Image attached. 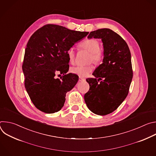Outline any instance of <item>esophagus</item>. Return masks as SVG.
<instances>
[{"instance_id":"34e87169","label":"esophagus","mask_w":156,"mask_h":156,"mask_svg":"<svg viewBox=\"0 0 156 156\" xmlns=\"http://www.w3.org/2000/svg\"><path fill=\"white\" fill-rule=\"evenodd\" d=\"M85 81V79L82 78V77H80L79 78V81Z\"/></svg>"}]
</instances>
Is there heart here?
I'll return each instance as SVG.
<instances>
[{"instance_id":"1","label":"heart","mask_w":156,"mask_h":156,"mask_svg":"<svg viewBox=\"0 0 156 156\" xmlns=\"http://www.w3.org/2000/svg\"><path fill=\"white\" fill-rule=\"evenodd\" d=\"M80 46L91 53V60L96 63H99L102 60L103 55L101 51L99 50V43L94 39H86L81 44ZM67 55L71 63H73L75 58V52L73 48H70L67 51ZM93 69L92 65L76 66L72 67L70 72L81 77H85L90 74Z\"/></svg>"}]
</instances>
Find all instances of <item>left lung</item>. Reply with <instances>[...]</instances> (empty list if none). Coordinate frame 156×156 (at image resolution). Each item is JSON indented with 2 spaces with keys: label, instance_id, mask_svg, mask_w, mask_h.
Returning <instances> with one entry per match:
<instances>
[{
  "label": "left lung",
  "instance_id": "8db88e82",
  "mask_svg": "<svg viewBox=\"0 0 156 156\" xmlns=\"http://www.w3.org/2000/svg\"><path fill=\"white\" fill-rule=\"evenodd\" d=\"M93 37L101 39L104 58L93 73L96 78L86 79L90 90L84 98L92 112L105 115L115 110L128 94L133 78L131 53L125 40L108 28L91 31L87 38Z\"/></svg>",
  "mask_w": 156,
  "mask_h": 156
}]
</instances>
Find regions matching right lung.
Masks as SVG:
<instances>
[{
	"label": "right lung",
	"mask_w": 156,
	"mask_h": 156,
	"mask_svg": "<svg viewBox=\"0 0 156 156\" xmlns=\"http://www.w3.org/2000/svg\"><path fill=\"white\" fill-rule=\"evenodd\" d=\"M56 25L37 30L29 39L22 66L26 90L35 107L47 114L59 111L66 93L78 81V76L66 74L69 70L68 50L88 34ZM64 76L55 79L56 73Z\"/></svg>",
	"instance_id": "right-lung-1"
}]
</instances>
